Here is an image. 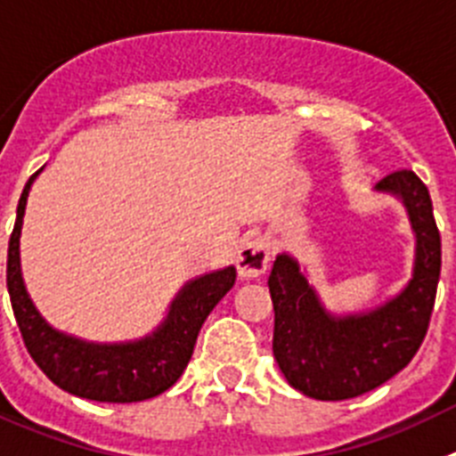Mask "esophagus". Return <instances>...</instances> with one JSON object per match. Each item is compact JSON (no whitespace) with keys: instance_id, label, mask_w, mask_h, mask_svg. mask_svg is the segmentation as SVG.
Masks as SVG:
<instances>
[{"instance_id":"1","label":"esophagus","mask_w":456,"mask_h":456,"mask_svg":"<svg viewBox=\"0 0 456 456\" xmlns=\"http://www.w3.org/2000/svg\"><path fill=\"white\" fill-rule=\"evenodd\" d=\"M268 261H271V245L266 239H252L243 243L236 256L239 275L243 280H256L266 273Z\"/></svg>"}]
</instances>
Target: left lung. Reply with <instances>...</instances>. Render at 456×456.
I'll use <instances>...</instances> for the list:
<instances>
[{"label":"left lung","instance_id":"1","mask_svg":"<svg viewBox=\"0 0 456 456\" xmlns=\"http://www.w3.org/2000/svg\"><path fill=\"white\" fill-rule=\"evenodd\" d=\"M399 200L415 233L413 275L397 296L371 310L335 314L307 282L298 259L275 256L271 289L273 355L289 386L322 402L365 395L409 365L429 328L441 275L438 233L429 190L409 169L376 183Z\"/></svg>","mask_w":456,"mask_h":456}]
</instances>
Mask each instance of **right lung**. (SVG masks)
<instances>
[{
	"mask_svg": "<svg viewBox=\"0 0 456 456\" xmlns=\"http://www.w3.org/2000/svg\"><path fill=\"white\" fill-rule=\"evenodd\" d=\"M38 174L41 169L27 181L20 195L18 217L9 240V264H6L11 305L27 351L54 386L75 397L130 403L165 393L179 381V376L188 367L201 323L233 287L236 268L227 266L204 273L185 282L179 294L174 296L167 316L162 319L160 326L140 339L101 344L66 335L50 326L37 310L20 266L22 217H25L31 183Z\"/></svg>",
	"mask_w": 456,
	"mask_h": 456,
	"instance_id": "obj_1",
	"label": "right lung"
}]
</instances>
